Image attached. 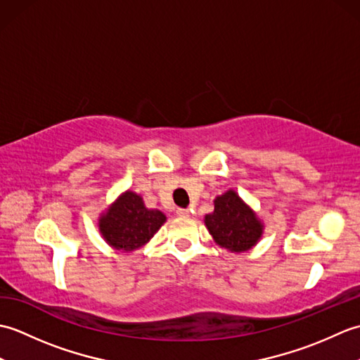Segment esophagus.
<instances>
[{
    "label": "esophagus",
    "mask_w": 360,
    "mask_h": 360,
    "mask_svg": "<svg viewBox=\"0 0 360 360\" xmlns=\"http://www.w3.org/2000/svg\"><path fill=\"white\" fill-rule=\"evenodd\" d=\"M176 215L182 217V218L190 217V210H188V209H178V210H176Z\"/></svg>",
    "instance_id": "1"
}]
</instances>
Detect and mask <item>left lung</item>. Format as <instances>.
Listing matches in <instances>:
<instances>
[{"instance_id":"8db88e82","label":"left lung","mask_w":360,"mask_h":360,"mask_svg":"<svg viewBox=\"0 0 360 360\" xmlns=\"http://www.w3.org/2000/svg\"><path fill=\"white\" fill-rule=\"evenodd\" d=\"M213 204L215 210L205 215L204 223L218 246L236 254L254 248L263 235V223L255 212L235 190L217 196Z\"/></svg>"}]
</instances>
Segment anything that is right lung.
<instances>
[{"label":"right lung","mask_w":360,"mask_h":360,"mask_svg":"<svg viewBox=\"0 0 360 360\" xmlns=\"http://www.w3.org/2000/svg\"><path fill=\"white\" fill-rule=\"evenodd\" d=\"M167 217L158 209H147L141 195L122 193L98 219V231L111 248L133 252L147 244Z\"/></svg>","instance_id":"right-lung-1"}]
</instances>
